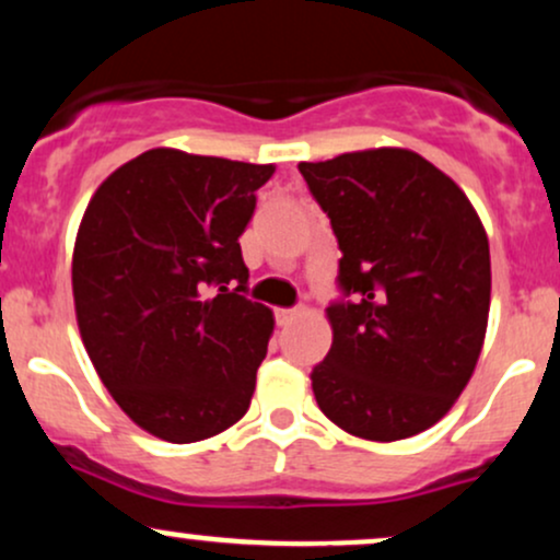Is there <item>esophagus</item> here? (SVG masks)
<instances>
[{
  "label": "esophagus",
  "instance_id": "esophagus-1",
  "mask_svg": "<svg viewBox=\"0 0 560 560\" xmlns=\"http://www.w3.org/2000/svg\"><path fill=\"white\" fill-rule=\"evenodd\" d=\"M298 316H300V307H279V311H276V320H279V326L292 324Z\"/></svg>",
  "mask_w": 560,
  "mask_h": 560
}]
</instances>
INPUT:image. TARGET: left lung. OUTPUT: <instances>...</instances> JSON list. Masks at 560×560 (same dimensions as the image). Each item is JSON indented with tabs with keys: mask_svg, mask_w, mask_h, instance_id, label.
<instances>
[{
	"mask_svg": "<svg viewBox=\"0 0 560 560\" xmlns=\"http://www.w3.org/2000/svg\"><path fill=\"white\" fill-rule=\"evenodd\" d=\"M331 218L345 300L313 369L326 419L371 442L434 427L477 369L490 316V242L453 178L400 147L300 163Z\"/></svg>",
	"mask_w": 560,
	"mask_h": 560,
	"instance_id": "left-lung-1",
	"label": "left lung"
}]
</instances>
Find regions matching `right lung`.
Listing matches in <instances>:
<instances>
[{"instance_id":"1","label":"right lung","mask_w":560,"mask_h":560,"mask_svg":"<svg viewBox=\"0 0 560 560\" xmlns=\"http://www.w3.org/2000/svg\"><path fill=\"white\" fill-rule=\"evenodd\" d=\"M273 165L141 152L110 173L73 249L79 331L124 413L165 442L247 413L273 313L247 300L240 236Z\"/></svg>"}]
</instances>
